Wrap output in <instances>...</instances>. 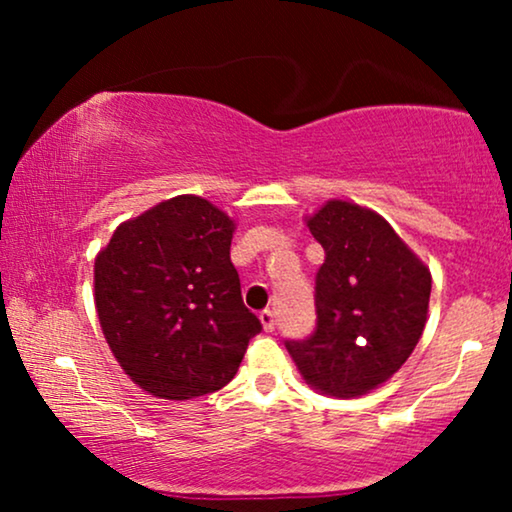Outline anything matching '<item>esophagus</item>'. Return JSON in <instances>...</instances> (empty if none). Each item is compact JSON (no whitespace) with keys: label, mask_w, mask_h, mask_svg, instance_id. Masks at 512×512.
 Masks as SVG:
<instances>
[{"label":"esophagus","mask_w":512,"mask_h":512,"mask_svg":"<svg viewBox=\"0 0 512 512\" xmlns=\"http://www.w3.org/2000/svg\"><path fill=\"white\" fill-rule=\"evenodd\" d=\"M261 324H263V331H265V333H272V331H275V326H277V317H275V312L263 310V312H261Z\"/></svg>","instance_id":"esophagus-1"}]
</instances>
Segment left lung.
I'll list each match as a JSON object with an SVG mask.
<instances>
[{
  "instance_id": "obj_1",
  "label": "left lung",
  "mask_w": 512,
  "mask_h": 512,
  "mask_svg": "<svg viewBox=\"0 0 512 512\" xmlns=\"http://www.w3.org/2000/svg\"><path fill=\"white\" fill-rule=\"evenodd\" d=\"M307 228L324 247L314 279L317 328L284 345L314 389L338 398L368 394L422 338L431 272L380 214L354 202H326Z\"/></svg>"
}]
</instances>
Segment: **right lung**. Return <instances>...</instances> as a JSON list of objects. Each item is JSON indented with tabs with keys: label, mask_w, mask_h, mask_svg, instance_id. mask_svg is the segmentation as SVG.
Listing matches in <instances>:
<instances>
[{
	"label": "right lung",
	"mask_w": 512,
	"mask_h": 512,
	"mask_svg": "<svg viewBox=\"0 0 512 512\" xmlns=\"http://www.w3.org/2000/svg\"><path fill=\"white\" fill-rule=\"evenodd\" d=\"M235 223L198 195H177L116 228L95 258V307L130 380L167 398L233 380L261 321L230 263Z\"/></svg>",
	"instance_id": "right-lung-1"
}]
</instances>
